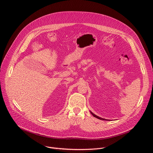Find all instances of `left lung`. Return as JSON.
I'll list each match as a JSON object with an SVG mask.
<instances>
[{"instance_id": "8db88e82", "label": "left lung", "mask_w": 153, "mask_h": 153, "mask_svg": "<svg viewBox=\"0 0 153 153\" xmlns=\"http://www.w3.org/2000/svg\"><path fill=\"white\" fill-rule=\"evenodd\" d=\"M90 113H91V114L94 117H96L97 119H100V120H107V119H103V118H102V117H99V116H96V114H94V113H93L91 111H90Z\"/></svg>"}]
</instances>
